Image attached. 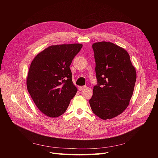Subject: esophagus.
Segmentation results:
<instances>
[{
  "label": "esophagus",
  "instance_id": "34e87169",
  "mask_svg": "<svg viewBox=\"0 0 158 158\" xmlns=\"http://www.w3.org/2000/svg\"><path fill=\"white\" fill-rule=\"evenodd\" d=\"M86 88H87L86 85H84V86H79V87H78V89H79V90H82V89H85Z\"/></svg>",
  "mask_w": 158,
  "mask_h": 158
}]
</instances>
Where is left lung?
I'll list each match as a JSON object with an SVG mask.
<instances>
[{
    "label": "left lung",
    "instance_id": "1",
    "mask_svg": "<svg viewBox=\"0 0 158 158\" xmlns=\"http://www.w3.org/2000/svg\"><path fill=\"white\" fill-rule=\"evenodd\" d=\"M98 85L93 89L89 105L103 120L121 114L128 106L136 80V69L128 52L111 42L92 45Z\"/></svg>",
    "mask_w": 158,
    "mask_h": 158
}]
</instances>
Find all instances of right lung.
Returning a JSON list of instances; mask_svg holds the SVG:
<instances>
[{
  "label": "right lung",
  "mask_w": 158,
  "mask_h": 158,
  "mask_svg": "<svg viewBox=\"0 0 158 158\" xmlns=\"http://www.w3.org/2000/svg\"><path fill=\"white\" fill-rule=\"evenodd\" d=\"M82 47L80 44L51 45L31 62L26 80L27 91L37 108L47 117L63 114L77 92L70 65Z\"/></svg>",
  "instance_id": "obj_1"
}]
</instances>
